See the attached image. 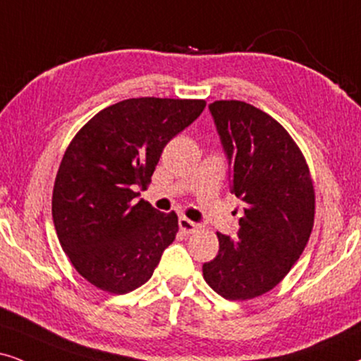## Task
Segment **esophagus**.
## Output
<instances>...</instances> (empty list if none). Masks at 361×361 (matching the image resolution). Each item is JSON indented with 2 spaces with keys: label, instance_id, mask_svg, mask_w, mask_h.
I'll use <instances>...</instances> for the list:
<instances>
[{
  "label": "esophagus",
  "instance_id": "esophagus-1",
  "mask_svg": "<svg viewBox=\"0 0 361 361\" xmlns=\"http://www.w3.org/2000/svg\"><path fill=\"white\" fill-rule=\"evenodd\" d=\"M178 225H180V230L183 231V233H186V235L195 233V231L200 228L198 223L188 220V218H186V216H181L180 220H178Z\"/></svg>",
  "mask_w": 361,
  "mask_h": 361
}]
</instances>
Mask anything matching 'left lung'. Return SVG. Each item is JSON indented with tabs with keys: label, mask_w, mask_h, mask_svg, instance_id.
<instances>
[{
	"label": "left lung",
	"mask_w": 361,
	"mask_h": 361,
	"mask_svg": "<svg viewBox=\"0 0 361 361\" xmlns=\"http://www.w3.org/2000/svg\"><path fill=\"white\" fill-rule=\"evenodd\" d=\"M241 202L236 238L216 233L220 250L203 278L226 300L275 288L303 253L314 220V190L302 149L275 118L236 99L209 104Z\"/></svg>",
	"instance_id": "1"
}]
</instances>
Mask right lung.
Returning <instances> with one entry per match:
<instances>
[{"label":"right lung","instance_id":"1","mask_svg":"<svg viewBox=\"0 0 361 361\" xmlns=\"http://www.w3.org/2000/svg\"><path fill=\"white\" fill-rule=\"evenodd\" d=\"M204 106V99H123L71 140L54 180L53 223L75 270L97 288L136 290L175 240L176 213L158 212L136 196L152 181L168 141Z\"/></svg>","mask_w":361,"mask_h":361}]
</instances>
